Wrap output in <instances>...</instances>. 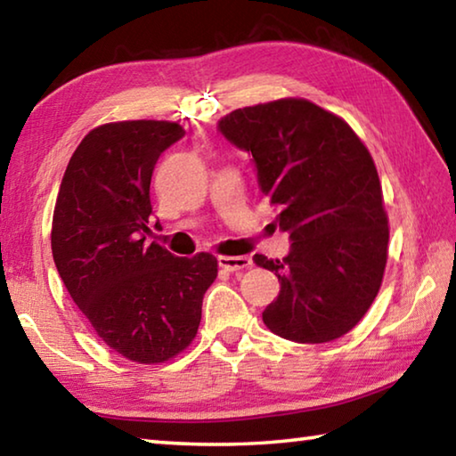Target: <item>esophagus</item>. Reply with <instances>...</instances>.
Wrapping results in <instances>:
<instances>
[{
  "label": "esophagus",
  "instance_id": "esophagus-1",
  "mask_svg": "<svg viewBox=\"0 0 456 456\" xmlns=\"http://www.w3.org/2000/svg\"><path fill=\"white\" fill-rule=\"evenodd\" d=\"M217 264L221 269H225V272H241V269L251 267V259L249 257H229V256H221L217 257Z\"/></svg>",
  "mask_w": 456,
  "mask_h": 456
}]
</instances>
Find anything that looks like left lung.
<instances>
[{
	"instance_id": "8db88e82",
	"label": "left lung",
	"mask_w": 456,
	"mask_h": 456,
	"mask_svg": "<svg viewBox=\"0 0 456 456\" xmlns=\"http://www.w3.org/2000/svg\"><path fill=\"white\" fill-rule=\"evenodd\" d=\"M219 133L251 154L259 189L289 233L283 259L253 257L280 280L265 307L273 334L323 344L348 334L380 289L388 217L374 160L346 122L304 98L229 112Z\"/></svg>"
}]
</instances>
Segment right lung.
<instances>
[{
	"mask_svg": "<svg viewBox=\"0 0 456 456\" xmlns=\"http://www.w3.org/2000/svg\"><path fill=\"white\" fill-rule=\"evenodd\" d=\"M183 136V126L167 120L90 130L66 167L53 209L52 256L68 293L98 338L138 364L187 348L217 277L211 253L176 257L146 243L154 165Z\"/></svg>",
	"mask_w": 456,
	"mask_h": 456,
	"instance_id": "right-lung-1",
	"label": "right lung"
}]
</instances>
